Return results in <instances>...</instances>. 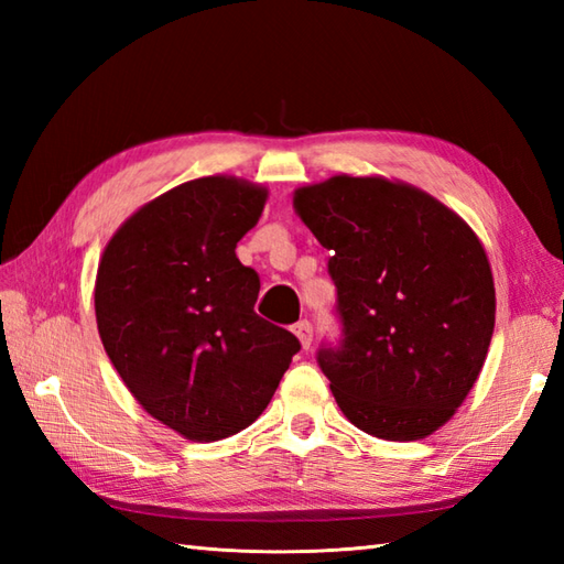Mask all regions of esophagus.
I'll return each mask as SVG.
<instances>
[{
  "label": "esophagus",
  "mask_w": 564,
  "mask_h": 564,
  "mask_svg": "<svg viewBox=\"0 0 564 564\" xmlns=\"http://www.w3.org/2000/svg\"><path fill=\"white\" fill-rule=\"evenodd\" d=\"M293 332L297 334V339H301L303 349H310V344H313V322L310 319H301L297 325L293 327Z\"/></svg>",
  "instance_id": "esophagus-1"
}]
</instances>
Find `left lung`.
Returning <instances> with one entry per match:
<instances>
[{"instance_id":"1","label":"left lung","mask_w":564,"mask_h":564,"mask_svg":"<svg viewBox=\"0 0 564 564\" xmlns=\"http://www.w3.org/2000/svg\"><path fill=\"white\" fill-rule=\"evenodd\" d=\"M329 249L341 339L317 364L354 426L388 441L434 434L480 376L495 332V281L480 239L424 191L332 176L295 191Z\"/></svg>"}]
</instances>
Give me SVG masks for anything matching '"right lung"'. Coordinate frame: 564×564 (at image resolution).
Instances as JSON below:
<instances>
[{
    "label": "right lung",
    "mask_w": 564,
    "mask_h": 564,
    "mask_svg": "<svg viewBox=\"0 0 564 564\" xmlns=\"http://www.w3.org/2000/svg\"><path fill=\"white\" fill-rule=\"evenodd\" d=\"M263 200L232 176L194 178L130 215L99 263L106 354L145 412L191 441L247 429L301 351L254 313L259 273L235 254Z\"/></svg>",
    "instance_id": "add662e5"
}]
</instances>
